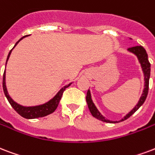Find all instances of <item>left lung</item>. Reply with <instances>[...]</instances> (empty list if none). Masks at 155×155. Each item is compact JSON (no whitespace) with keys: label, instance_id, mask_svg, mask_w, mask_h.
I'll list each match as a JSON object with an SVG mask.
<instances>
[{"label":"left lung","instance_id":"8db88e82","mask_svg":"<svg viewBox=\"0 0 155 155\" xmlns=\"http://www.w3.org/2000/svg\"><path fill=\"white\" fill-rule=\"evenodd\" d=\"M131 39V38H130ZM132 40V39H131ZM127 51L132 53L134 55L137 56L138 61L140 62V67H141V69H142V72L144 74V89L142 91V94L141 96L140 97V99L139 101L137 103L134 108L132 109V110H130L128 113H127L126 115H125L123 119H121L119 121H112V120H110L108 119H106V117L103 116L101 113L98 110V109L97 108V106H95V104L93 103V99H92V96H91L90 90L88 89V93H87V96H86V101H87V104H88V109L90 110L91 114L94 118H96L97 120H101V121H103V122L106 123H110V124H115V123L118 122H122L124 120L128 119L131 115H133L134 113H135L137 110L140 106L143 105V103L145 102L146 99V97L148 95V91H149V80H150V63L149 62L148 60V54L146 53V49H144L142 46H135V47H132V48H129L127 49Z\"/></svg>","mask_w":155,"mask_h":155}]
</instances>
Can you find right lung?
I'll return each mask as SVG.
<instances>
[{"instance_id":"right-lung-1","label":"right lung","mask_w":155,"mask_h":155,"mask_svg":"<svg viewBox=\"0 0 155 155\" xmlns=\"http://www.w3.org/2000/svg\"><path fill=\"white\" fill-rule=\"evenodd\" d=\"M26 36L28 35H25L22 38L20 39L19 41H17L15 45L14 46L15 48V46L17 45L18 42H19L21 40H22L23 38H25ZM13 48V49H14ZM13 49L9 51V54H8V57H7L6 63H5V67H6L7 62L9 58V56L11 54V52L13 50ZM72 83H70L69 84L67 85L63 86L60 90L56 93V95L51 98L49 101H48L47 102L44 104H41V105H37V106H24L20 105V104L17 103L16 101H15L13 99L11 98V97L9 96V93H8V90H7L6 88V83H5V70L4 71V75H3V90H4V93L5 97H6L7 100L9 101V104L11 105V106L15 110V111L17 112L18 114H20L21 116L25 118V119H28V120H31V119H37V118H41V117H45L48 114H52L53 112H54V110L57 109V107L58 106V103L61 98H62V93L64 92V90L67 88H68Z\"/></svg>"}]
</instances>
